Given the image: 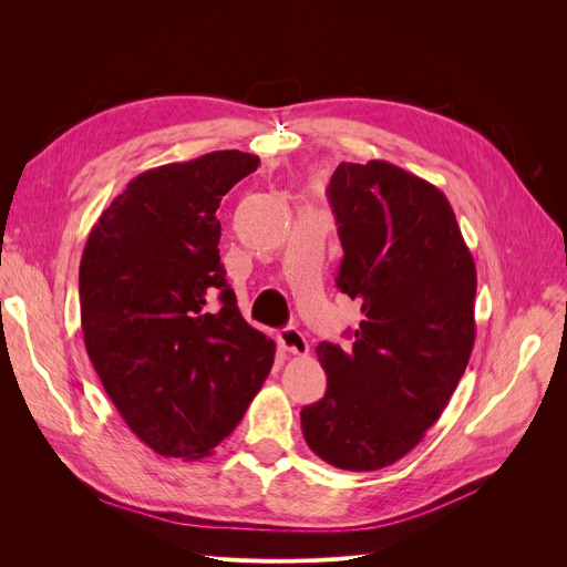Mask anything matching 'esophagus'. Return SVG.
Masks as SVG:
<instances>
[{"label": "esophagus", "mask_w": 567, "mask_h": 567, "mask_svg": "<svg viewBox=\"0 0 567 567\" xmlns=\"http://www.w3.org/2000/svg\"><path fill=\"white\" fill-rule=\"evenodd\" d=\"M279 346L290 354H307L310 352V342L296 329V326H286L279 333Z\"/></svg>", "instance_id": "1"}]
</instances>
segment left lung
I'll return each instance as SVG.
<instances>
[{
	"instance_id": "obj_1",
	"label": "left lung",
	"mask_w": 567,
	"mask_h": 567,
	"mask_svg": "<svg viewBox=\"0 0 567 567\" xmlns=\"http://www.w3.org/2000/svg\"><path fill=\"white\" fill-rule=\"evenodd\" d=\"M329 203L338 288L362 305L352 348L319 342L326 394L300 411L310 450L342 471H379L423 440L475 342L473 255L437 186L406 169L340 163Z\"/></svg>"
}]
</instances>
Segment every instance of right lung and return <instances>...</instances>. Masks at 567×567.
I'll return each instance as SVG.
<instances>
[{"mask_svg": "<svg viewBox=\"0 0 567 567\" xmlns=\"http://www.w3.org/2000/svg\"><path fill=\"white\" fill-rule=\"evenodd\" d=\"M260 158L213 151L134 177L80 262L84 348L130 431L173 458L210 456L262 388L277 346L241 317L215 217Z\"/></svg>", "mask_w": 567, "mask_h": 567, "instance_id": "right-lung-1", "label": "right lung"}]
</instances>
